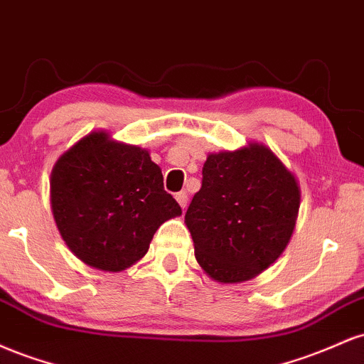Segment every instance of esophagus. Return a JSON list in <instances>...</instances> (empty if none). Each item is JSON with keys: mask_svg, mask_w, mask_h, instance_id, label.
Here are the masks:
<instances>
[{"mask_svg": "<svg viewBox=\"0 0 364 364\" xmlns=\"http://www.w3.org/2000/svg\"><path fill=\"white\" fill-rule=\"evenodd\" d=\"M176 200H178L179 205H181V208H185L186 203H188V193H186V191L183 190V191H179V193H176Z\"/></svg>", "mask_w": 364, "mask_h": 364, "instance_id": "34e87169", "label": "esophagus"}]
</instances>
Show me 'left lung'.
Returning a JSON list of instances; mask_svg holds the SVG:
<instances>
[{
  "mask_svg": "<svg viewBox=\"0 0 364 364\" xmlns=\"http://www.w3.org/2000/svg\"><path fill=\"white\" fill-rule=\"evenodd\" d=\"M185 223L208 277L235 284L269 269L289 243L299 210L298 181L269 147L210 154Z\"/></svg>",
  "mask_w": 364,
  "mask_h": 364,
  "instance_id": "8db88e82",
  "label": "left lung"
}]
</instances>
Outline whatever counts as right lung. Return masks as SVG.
Segmentation results:
<instances>
[{"instance_id": "add662e5", "label": "right lung", "mask_w": 364, "mask_h": 364, "mask_svg": "<svg viewBox=\"0 0 364 364\" xmlns=\"http://www.w3.org/2000/svg\"><path fill=\"white\" fill-rule=\"evenodd\" d=\"M51 208L66 246L83 263L121 272L147 253L159 225L181 215L149 150L94 132L51 173Z\"/></svg>"}]
</instances>
